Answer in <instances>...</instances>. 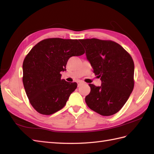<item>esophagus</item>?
<instances>
[{"label":"esophagus","mask_w":154,"mask_h":154,"mask_svg":"<svg viewBox=\"0 0 154 154\" xmlns=\"http://www.w3.org/2000/svg\"><path fill=\"white\" fill-rule=\"evenodd\" d=\"M84 84V82H82V81H79V82H78V87H80L82 84Z\"/></svg>","instance_id":"34e87169"}]
</instances>
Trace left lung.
<instances>
[{"label": "left lung", "mask_w": 154, "mask_h": 154, "mask_svg": "<svg viewBox=\"0 0 154 154\" xmlns=\"http://www.w3.org/2000/svg\"><path fill=\"white\" fill-rule=\"evenodd\" d=\"M93 72L101 86L89 84L87 106L98 114H115L127 102L134 86V63L130 54L119 44L98 38L80 39Z\"/></svg>", "instance_id": "1"}]
</instances>
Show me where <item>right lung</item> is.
Segmentation results:
<instances>
[{
    "label": "right lung",
    "instance_id": "add662e5",
    "mask_svg": "<svg viewBox=\"0 0 154 154\" xmlns=\"http://www.w3.org/2000/svg\"><path fill=\"white\" fill-rule=\"evenodd\" d=\"M79 40L51 38L30 50L23 64V82L30 104L40 114L51 115L61 109L77 88L76 82L61 79L68 59L84 54Z\"/></svg>",
    "mask_w": 154,
    "mask_h": 154
}]
</instances>
